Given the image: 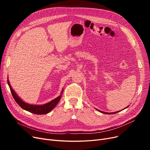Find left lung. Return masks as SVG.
<instances>
[{
    "instance_id": "1",
    "label": "left lung",
    "mask_w": 150,
    "mask_h": 150,
    "mask_svg": "<svg viewBox=\"0 0 150 150\" xmlns=\"http://www.w3.org/2000/svg\"><path fill=\"white\" fill-rule=\"evenodd\" d=\"M129 105H128L127 108H125V109H126V108H127L128 107H129ZM97 111H98L99 112H102V113H103V114H115V113H117V112H120V111H117V112H103V111H100V110H98V109H97Z\"/></svg>"
}]
</instances>
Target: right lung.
I'll list each match as a JSON object with an SVG mask.
<instances>
[{
    "mask_svg": "<svg viewBox=\"0 0 150 150\" xmlns=\"http://www.w3.org/2000/svg\"><path fill=\"white\" fill-rule=\"evenodd\" d=\"M8 84L12 96L14 99V100L16 101V103L23 109L27 111L28 112H30L31 113H33L35 114L38 115H42V114H46L47 113L50 112L54 108V107L57 106V105L61 97L62 94L63 93V89H62V91L61 92L60 95L54 98V100H52L51 101L49 102V103H45L44 105H31L26 103L24 101H23L22 98H21L18 95L17 93L14 92V91L12 87L11 86V84L9 82L8 79L7 80Z\"/></svg>",
    "mask_w": 150,
    "mask_h": 150,
    "instance_id": "1",
    "label": "right lung"
}]
</instances>
